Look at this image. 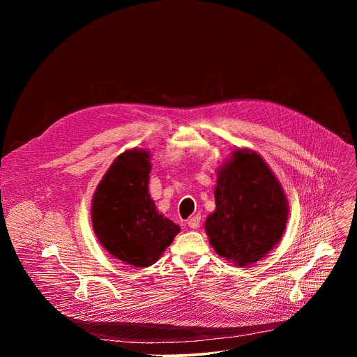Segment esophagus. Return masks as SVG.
I'll use <instances>...</instances> for the list:
<instances>
[{"mask_svg": "<svg viewBox=\"0 0 357 357\" xmlns=\"http://www.w3.org/2000/svg\"><path fill=\"white\" fill-rule=\"evenodd\" d=\"M188 226H189L190 229H197V227L200 226V216H199V215H196V216L189 218V220H188Z\"/></svg>", "mask_w": 357, "mask_h": 357, "instance_id": "34e87169", "label": "esophagus"}]
</instances>
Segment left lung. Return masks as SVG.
Returning a JSON list of instances; mask_svg holds the SVG:
<instances>
[{"label":"left lung","mask_w":357,"mask_h":357,"mask_svg":"<svg viewBox=\"0 0 357 357\" xmlns=\"http://www.w3.org/2000/svg\"><path fill=\"white\" fill-rule=\"evenodd\" d=\"M216 209L205 222L220 257L245 267L260 261L281 240L288 200L271 168L256 151L240 148L218 169Z\"/></svg>","instance_id":"8db88e82"}]
</instances>
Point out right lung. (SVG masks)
<instances>
[{"label":"right lung","instance_id":"1","mask_svg":"<svg viewBox=\"0 0 357 357\" xmlns=\"http://www.w3.org/2000/svg\"><path fill=\"white\" fill-rule=\"evenodd\" d=\"M149 158L146 149L124 151L91 199V225L100 244L114 259L132 267L154 264L181 231L151 199Z\"/></svg>","mask_w":357,"mask_h":357}]
</instances>
